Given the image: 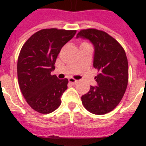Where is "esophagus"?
Wrapping results in <instances>:
<instances>
[{
  "label": "esophagus",
  "instance_id": "obj_1",
  "mask_svg": "<svg viewBox=\"0 0 146 146\" xmlns=\"http://www.w3.org/2000/svg\"><path fill=\"white\" fill-rule=\"evenodd\" d=\"M69 82L71 83V84H76V83H77V80L71 77V78H69Z\"/></svg>",
  "mask_w": 146,
  "mask_h": 146
}]
</instances>
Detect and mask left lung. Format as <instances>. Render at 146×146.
<instances>
[{"label":"left lung","mask_w":146,"mask_h":146,"mask_svg":"<svg viewBox=\"0 0 146 146\" xmlns=\"http://www.w3.org/2000/svg\"><path fill=\"white\" fill-rule=\"evenodd\" d=\"M76 38L88 40L94 45L93 66L98 70L96 86L82 95L84 106L90 113L102 115L115 109L125 93L128 82V62L122 46L104 31L80 30Z\"/></svg>","instance_id":"1"}]
</instances>
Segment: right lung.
Here are the masks:
<instances>
[{
    "label": "right lung",
    "mask_w": 146,
    "mask_h": 146,
    "mask_svg": "<svg viewBox=\"0 0 146 146\" xmlns=\"http://www.w3.org/2000/svg\"><path fill=\"white\" fill-rule=\"evenodd\" d=\"M76 30L44 29L28 39L21 49L17 63L19 84L27 103L38 113L47 114L61 105L68 79L51 73L61 49Z\"/></svg>",
    "instance_id": "1"
}]
</instances>
